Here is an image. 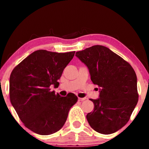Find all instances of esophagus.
I'll return each mask as SVG.
<instances>
[{
  "instance_id": "34e87169",
  "label": "esophagus",
  "mask_w": 149,
  "mask_h": 149,
  "mask_svg": "<svg viewBox=\"0 0 149 149\" xmlns=\"http://www.w3.org/2000/svg\"><path fill=\"white\" fill-rule=\"evenodd\" d=\"M85 99H86V98H78V100H79V101H84Z\"/></svg>"
}]
</instances>
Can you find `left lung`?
Returning <instances> with one entry per match:
<instances>
[{"label":"left lung","instance_id":"left-lung-1","mask_svg":"<svg viewBox=\"0 0 149 149\" xmlns=\"http://www.w3.org/2000/svg\"><path fill=\"white\" fill-rule=\"evenodd\" d=\"M75 56L87 67L91 79L99 87V98L90 99L94 110L87 114L96 132L111 134L129 121L138 102L137 75L129 63L108 48L95 45Z\"/></svg>","mask_w":149,"mask_h":149}]
</instances>
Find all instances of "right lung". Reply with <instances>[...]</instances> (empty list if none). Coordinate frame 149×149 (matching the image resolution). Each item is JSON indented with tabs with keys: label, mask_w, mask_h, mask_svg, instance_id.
<instances>
[{
	"label": "right lung",
	"mask_w": 149,
	"mask_h": 149,
	"mask_svg": "<svg viewBox=\"0 0 149 149\" xmlns=\"http://www.w3.org/2000/svg\"><path fill=\"white\" fill-rule=\"evenodd\" d=\"M75 51L58 53L36 50L12 70L10 98L25 126L42 135L59 131L70 108L77 101L74 93L61 97L50 86L58 87L63 70L74 58Z\"/></svg>",
	"instance_id": "add662e5"
}]
</instances>
